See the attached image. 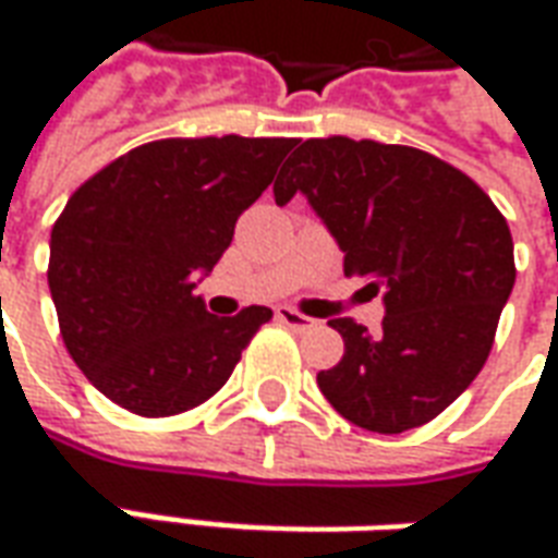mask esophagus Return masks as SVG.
<instances>
[{"mask_svg": "<svg viewBox=\"0 0 558 558\" xmlns=\"http://www.w3.org/2000/svg\"><path fill=\"white\" fill-rule=\"evenodd\" d=\"M275 316H278V319H280V323H283V326L295 328V331H304V328L316 326V319H311V316L299 314L295 307H278V311H275Z\"/></svg>", "mask_w": 558, "mask_h": 558, "instance_id": "obj_1", "label": "esophagus"}]
</instances>
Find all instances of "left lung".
I'll return each instance as SVG.
<instances>
[{
  "instance_id": "left-lung-1",
  "label": "left lung",
  "mask_w": 558,
  "mask_h": 558,
  "mask_svg": "<svg viewBox=\"0 0 558 558\" xmlns=\"http://www.w3.org/2000/svg\"><path fill=\"white\" fill-rule=\"evenodd\" d=\"M304 194L343 251V271L383 290L371 335L331 319L343 359L319 391L352 424L403 433L433 421L478 376L514 287V242L478 184L430 151L376 140H304L275 199Z\"/></svg>"
}]
</instances>
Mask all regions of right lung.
<instances>
[{
    "label": "right lung",
    "mask_w": 558,
    "mask_h": 558,
    "mask_svg": "<svg viewBox=\"0 0 558 558\" xmlns=\"http://www.w3.org/2000/svg\"><path fill=\"white\" fill-rule=\"evenodd\" d=\"M290 137L143 143L80 184L50 232L47 283L65 350L122 410L167 418L230 379L268 307L211 316L194 295L266 191Z\"/></svg>",
    "instance_id": "right-lung-1"
}]
</instances>
